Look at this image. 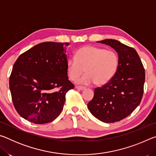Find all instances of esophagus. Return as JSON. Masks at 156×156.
<instances>
[{"label": "esophagus", "instance_id": "esophagus-1", "mask_svg": "<svg viewBox=\"0 0 156 156\" xmlns=\"http://www.w3.org/2000/svg\"><path fill=\"white\" fill-rule=\"evenodd\" d=\"M76 88L78 89V90H84V89H86L85 87L83 86H76Z\"/></svg>", "mask_w": 156, "mask_h": 156}]
</instances>
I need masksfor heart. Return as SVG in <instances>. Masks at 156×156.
<instances>
[{"label": "heart", "mask_w": 156, "mask_h": 156, "mask_svg": "<svg viewBox=\"0 0 156 156\" xmlns=\"http://www.w3.org/2000/svg\"><path fill=\"white\" fill-rule=\"evenodd\" d=\"M119 64L117 54L112 50L86 45L77 50L76 57L67 60V71L71 80H75L84 71L87 73L77 80L78 83L102 86L115 75ZM85 70H83V69Z\"/></svg>", "instance_id": "heart-1"}]
</instances>
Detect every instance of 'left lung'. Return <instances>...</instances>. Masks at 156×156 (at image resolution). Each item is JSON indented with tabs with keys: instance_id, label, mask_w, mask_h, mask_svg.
Wrapping results in <instances>:
<instances>
[{
	"instance_id": "left-lung-1",
	"label": "left lung",
	"mask_w": 156,
	"mask_h": 156,
	"mask_svg": "<svg viewBox=\"0 0 156 156\" xmlns=\"http://www.w3.org/2000/svg\"><path fill=\"white\" fill-rule=\"evenodd\" d=\"M98 43L109 45L118 53L119 64L109 82L94 90L87 104L89 112L106 123L127 117L140 103L144 92L145 72L138 53L132 47L113 39Z\"/></svg>"
}]
</instances>
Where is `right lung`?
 I'll return each mask as SVG.
<instances>
[{"label": "right lung", "instance_id": "right-lung-1", "mask_svg": "<svg viewBox=\"0 0 156 156\" xmlns=\"http://www.w3.org/2000/svg\"><path fill=\"white\" fill-rule=\"evenodd\" d=\"M68 43L44 42L20 55L9 77L13 104L21 117L34 124L52 122L62 112L69 80Z\"/></svg>", "mask_w": 156, "mask_h": 156}]
</instances>
